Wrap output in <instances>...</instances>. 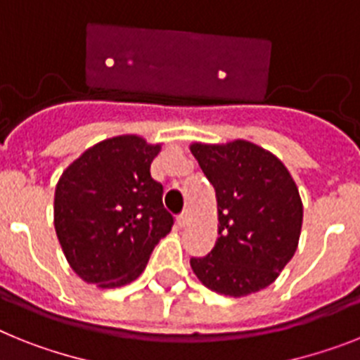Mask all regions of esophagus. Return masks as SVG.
<instances>
[{
	"mask_svg": "<svg viewBox=\"0 0 360 360\" xmlns=\"http://www.w3.org/2000/svg\"><path fill=\"white\" fill-rule=\"evenodd\" d=\"M188 221H190L188 210H185V212L179 214V217H177V225H179V226H186V225H188Z\"/></svg>",
	"mask_w": 360,
	"mask_h": 360,
	"instance_id": "esophagus-1",
	"label": "esophagus"
}]
</instances>
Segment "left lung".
I'll list each match as a JSON object with an SVG mask.
<instances>
[{"label":"left lung","mask_w":360,"mask_h":360,"mask_svg":"<svg viewBox=\"0 0 360 360\" xmlns=\"http://www.w3.org/2000/svg\"><path fill=\"white\" fill-rule=\"evenodd\" d=\"M192 155L217 199V241L207 256L190 258L195 276L225 297L267 288L298 245L302 201L288 168L247 141L192 144Z\"/></svg>","instance_id":"left-lung-1"}]
</instances>
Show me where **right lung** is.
Masks as SVG:
<instances>
[{
	"label": "right lung",
	"mask_w": 360,
	"mask_h": 360,
	"mask_svg": "<svg viewBox=\"0 0 360 360\" xmlns=\"http://www.w3.org/2000/svg\"><path fill=\"white\" fill-rule=\"evenodd\" d=\"M159 150L137 135H120L86 150L60 177L54 229L69 265L87 283L134 282L172 231L162 185L150 175Z\"/></svg>",
	"instance_id": "obj_1"
}]
</instances>
